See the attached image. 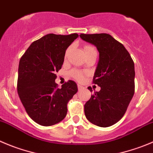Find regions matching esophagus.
<instances>
[{"label":"esophagus","mask_w":153,"mask_h":153,"mask_svg":"<svg viewBox=\"0 0 153 153\" xmlns=\"http://www.w3.org/2000/svg\"><path fill=\"white\" fill-rule=\"evenodd\" d=\"M77 87H78V89H79V90H81V89H82V88H83V86H82V85H79V84H78Z\"/></svg>","instance_id":"1"}]
</instances>
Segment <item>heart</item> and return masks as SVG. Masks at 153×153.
Returning <instances> with one entry per match:
<instances>
[{
	"instance_id": "1",
	"label": "heart",
	"mask_w": 153,
	"mask_h": 153,
	"mask_svg": "<svg viewBox=\"0 0 153 153\" xmlns=\"http://www.w3.org/2000/svg\"><path fill=\"white\" fill-rule=\"evenodd\" d=\"M85 52H88V51L95 50V49H94V47H92V46H86V47L85 48ZM70 51H71V47L68 48V50H67L66 56L68 55V53H69ZM71 75L72 76L74 79H77V80H82V79H83V76H84V74L82 72V71H76V70H75V71H71Z\"/></svg>"
}]
</instances>
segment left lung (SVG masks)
Listing matches in <instances>:
<instances>
[{
	"mask_svg": "<svg viewBox=\"0 0 153 153\" xmlns=\"http://www.w3.org/2000/svg\"><path fill=\"white\" fill-rule=\"evenodd\" d=\"M79 37L99 52L93 83L101 90L94 91L85 103V117L95 126L109 127L123 118L134 94V64L125 46L110 34H80ZM88 88L92 91L91 87Z\"/></svg>",
	"mask_w": 153,
	"mask_h": 153,
	"instance_id": "obj_1",
	"label": "left lung"
}]
</instances>
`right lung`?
Wrapping results in <instances>:
<instances>
[{
  "mask_svg": "<svg viewBox=\"0 0 153 153\" xmlns=\"http://www.w3.org/2000/svg\"><path fill=\"white\" fill-rule=\"evenodd\" d=\"M79 37L49 34L33 42L19 61L17 91L28 116L40 126L60 123L68 112V101L77 92L69 80L58 88L56 73L62 68L65 52Z\"/></svg>",
  "mask_w": 153,
  "mask_h": 153,
  "instance_id": "add662e5",
  "label": "right lung"
}]
</instances>
